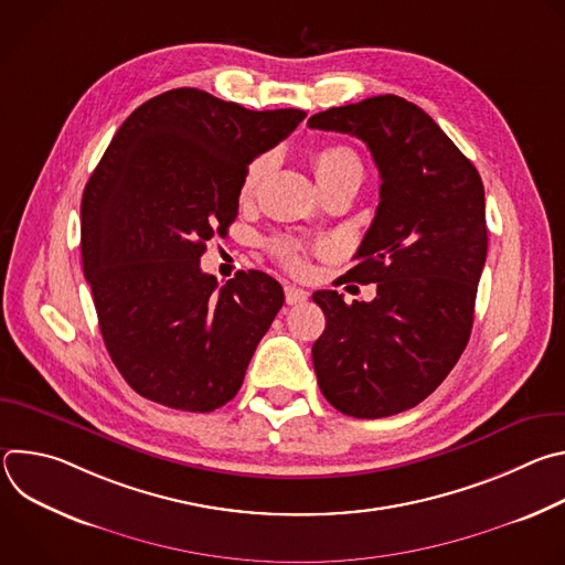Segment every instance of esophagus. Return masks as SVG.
Here are the masks:
<instances>
[{"label": "esophagus", "mask_w": 565, "mask_h": 565, "mask_svg": "<svg viewBox=\"0 0 565 565\" xmlns=\"http://www.w3.org/2000/svg\"><path fill=\"white\" fill-rule=\"evenodd\" d=\"M284 292H286V303H290V306L301 303V301L308 299V292H306V290H301V288H297V286H290V284L284 288Z\"/></svg>", "instance_id": "34e87169"}]
</instances>
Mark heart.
<instances>
[{
	"label": "heart",
	"mask_w": 565,
	"mask_h": 565,
	"mask_svg": "<svg viewBox=\"0 0 565 565\" xmlns=\"http://www.w3.org/2000/svg\"><path fill=\"white\" fill-rule=\"evenodd\" d=\"M273 163H275V158L270 153L253 160L244 179H241V188H238L241 201L250 203L255 199L262 183L270 174ZM312 170H315V177H317V183L321 190H327L335 183H344V181H358V183L362 181L360 158L351 147H344V145H329V147L317 149L312 153ZM273 253L292 273H303L308 268L306 250L297 244V241L279 238L273 244Z\"/></svg>",
	"instance_id": "1"
}]
</instances>
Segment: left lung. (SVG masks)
I'll return each instance as SVG.
<instances>
[{
  "mask_svg": "<svg viewBox=\"0 0 565 565\" xmlns=\"http://www.w3.org/2000/svg\"><path fill=\"white\" fill-rule=\"evenodd\" d=\"M308 127L364 140L382 181L358 266L347 273L377 284L373 301L312 295L327 315L312 344L317 384L347 416L386 418L434 393L469 342L488 257L486 190L434 118L399 96L333 107Z\"/></svg>",
  "mask_w": 565,
  "mask_h": 565,
  "instance_id": "8db88e82",
  "label": "left lung"
}]
</instances>
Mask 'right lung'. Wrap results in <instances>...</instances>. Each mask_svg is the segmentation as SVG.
<instances>
[{
  "instance_id": "1",
  "label": "right lung",
  "mask_w": 565,
  "mask_h": 565,
  "mask_svg": "<svg viewBox=\"0 0 565 565\" xmlns=\"http://www.w3.org/2000/svg\"><path fill=\"white\" fill-rule=\"evenodd\" d=\"M303 118L183 87L140 105L109 142L83 194L79 248L105 347L138 395L207 414L244 384L284 288L262 270L218 288L201 257L236 218L248 166Z\"/></svg>"
}]
</instances>
